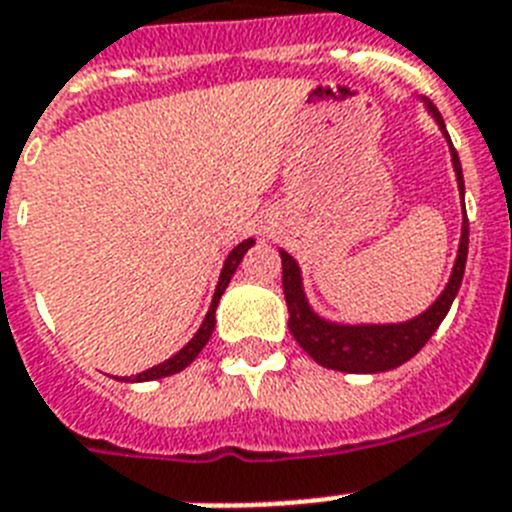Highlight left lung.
<instances>
[{
  "instance_id": "left-lung-1",
  "label": "left lung",
  "mask_w": 512,
  "mask_h": 512,
  "mask_svg": "<svg viewBox=\"0 0 512 512\" xmlns=\"http://www.w3.org/2000/svg\"><path fill=\"white\" fill-rule=\"evenodd\" d=\"M427 109L440 124L442 135L448 137L450 156H453V169L458 176V190L463 197V171L458 153H455L450 135L445 132V122H442L440 111L429 101ZM466 255H468V218L466 208H463V229H461V244H458V257H455L453 273L437 302L422 312L414 320L393 322V325H338V322L322 320L320 315L312 312L307 296L302 289V273L296 265L294 257L281 249V265H283V296L289 304V330L296 343L307 351L317 364L328 369H338V372H351V375H375V372H388V369L401 367L403 362H409L411 356L422 351L424 343L432 338L440 322L448 315L450 304H453L455 294L461 289L463 270H466Z\"/></svg>"
}]
</instances>
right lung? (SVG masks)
I'll use <instances>...</instances> for the list:
<instances>
[{
    "label": "right lung",
    "instance_id": "add662e5",
    "mask_svg": "<svg viewBox=\"0 0 512 512\" xmlns=\"http://www.w3.org/2000/svg\"><path fill=\"white\" fill-rule=\"evenodd\" d=\"M255 244V239H244L239 247L231 249V255L226 257V263H223V270H221V278H218V286H216V294H213V302H210V309L208 315H205L203 325H200V330L195 333V338H192L187 346H184L179 354H174L171 359H166V362L156 364V367L145 369V372H140V375L135 377H124V382H148V380H161V377H169V375H176V372H182L187 364L195 362V356L203 351L205 343L210 341V336H213V328H216V307H218V299H221V294L226 291V286H229L231 276H234V270L239 268V263H242L244 252H247L249 247Z\"/></svg>",
    "mask_w": 512,
    "mask_h": 512
}]
</instances>
